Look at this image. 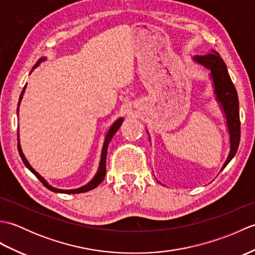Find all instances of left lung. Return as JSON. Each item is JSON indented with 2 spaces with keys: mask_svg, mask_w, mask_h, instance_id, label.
Wrapping results in <instances>:
<instances>
[{
  "mask_svg": "<svg viewBox=\"0 0 255 255\" xmlns=\"http://www.w3.org/2000/svg\"><path fill=\"white\" fill-rule=\"evenodd\" d=\"M195 61L202 63L206 68L210 69L211 77H213L215 84V93L217 95V99L226 114L227 124H228V129L230 132V152L223 169H221L224 170L227 164L236 155L240 143L241 133L238 93L230 79L226 64L217 51L211 50L207 55L196 56Z\"/></svg>",
  "mask_w": 255,
  "mask_h": 255,
  "instance_id": "left-lung-1",
  "label": "left lung"
}]
</instances>
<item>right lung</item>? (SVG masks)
<instances>
[{
  "label": "right lung",
  "mask_w": 255,
  "mask_h": 255,
  "mask_svg": "<svg viewBox=\"0 0 255 255\" xmlns=\"http://www.w3.org/2000/svg\"><path fill=\"white\" fill-rule=\"evenodd\" d=\"M42 60H45V59H44V58H41L40 60L36 63V66H35L34 68H36V67L38 66V64H39ZM25 89H26V85L24 86V89H23V91H21V93H20L19 101H18V105H19V103H20L21 97H23V94H24V91H25ZM17 113H18V107H17ZM122 123H123V118H119L117 122L114 123V125H113V126H112V127H111V129H110V131H108V132H107V134H106L105 142H104V145H103V150H102V158H101L100 167H99V171H97L96 175L94 176L93 180H92L89 184H86V185H84L83 187H80V188H77V189H70V191H63V189H58V188L51 187L50 185H48V183L44 180V178H42L39 174H38V173H37V172H36L34 169H32V167L29 165L28 162H27V160H26V158L24 156L23 152H21V149H20V144H19V142L17 143V149H18V152H19L20 158H21V160H23L24 164L26 165L27 169L30 170L32 173H34V174L36 175V177L38 178V180H39L42 184H44V186H45V187H47L48 189H50V191L55 192V193H66V194H80V193H85V192H89V191H91V189H93V188H95V187L99 186L100 184L103 182V180H104L105 174H106V155H107L108 143H110V141L112 140L113 136H114V134H115V132L118 130V128L122 126ZM17 140H18V138H17Z\"/></svg>",
  "instance_id": "right-lung-1"
}]
</instances>
